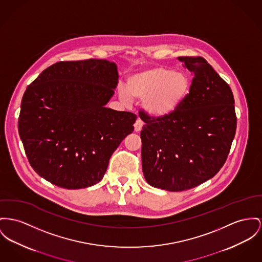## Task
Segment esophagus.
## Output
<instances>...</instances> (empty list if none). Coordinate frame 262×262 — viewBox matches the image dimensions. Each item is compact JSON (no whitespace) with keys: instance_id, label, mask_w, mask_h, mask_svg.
Returning a JSON list of instances; mask_svg holds the SVG:
<instances>
[{"instance_id":"34e87169","label":"esophagus","mask_w":262,"mask_h":262,"mask_svg":"<svg viewBox=\"0 0 262 262\" xmlns=\"http://www.w3.org/2000/svg\"><path fill=\"white\" fill-rule=\"evenodd\" d=\"M142 127H143L142 120H141V119H137L136 122L134 124V129H135V131H136V132H140L141 129H142Z\"/></svg>"}]
</instances>
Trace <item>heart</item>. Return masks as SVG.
<instances>
[{"label":"heart","mask_w":262,"mask_h":262,"mask_svg":"<svg viewBox=\"0 0 262 262\" xmlns=\"http://www.w3.org/2000/svg\"><path fill=\"white\" fill-rule=\"evenodd\" d=\"M128 88L120 85L119 97L130 104L134 99L144 100L147 114L156 118L171 116L190 94L192 81L184 72L164 67L140 70L129 76Z\"/></svg>","instance_id":"1"}]
</instances>
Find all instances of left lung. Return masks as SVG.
<instances>
[{"mask_svg": "<svg viewBox=\"0 0 262 262\" xmlns=\"http://www.w3.org/2000/svg\"><path fill=\"white\" fill-rule=\"evenodd\" d=\"M178 59L193 75L184 103L165 118L140 114L144 177L152 187L170 192L190 190L217 174L236 131L229 85L204 57Z\"/></svg>", "mask_w": 262, "mask_h": 262, "instance_id": "obj_1", "label": "left lung"}]
</instances>
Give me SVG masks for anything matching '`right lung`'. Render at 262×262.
I'll return each instance as SVG.
<instances>
[{
  "label": "right lung",
  "mask_w": 262,
  "mask_h": 262,
  "mask_svg": "<svg viewBox=\"0 0 262 262\" xmlns=\"http://www.w3.org/2000/svg\"><path fill=\"white\" fill-rule=\"evenodd\" d=\"M117 83L114 62L91 58L56 62L28 86L18 134L41 178L70 190L102 180L109 159L137 118L105 107Z\"/></svg>",
  "instance_id": "add662e5"
}]
</instances>
